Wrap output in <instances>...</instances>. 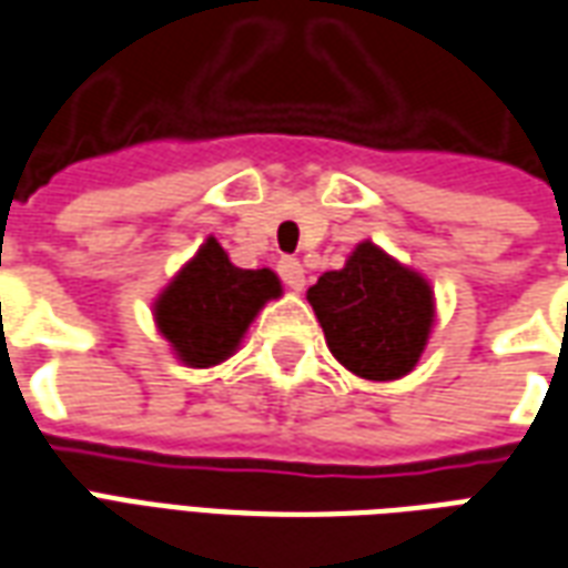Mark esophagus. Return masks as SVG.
Wrapping results in <instances>:
<instances>
[{"label": "esophagus", "instance_id": "esophagus-1", "mask_svg": "<svg viewBox=\"0 0 568 568\" xmlns=\"http://www.w3.org/2000/svg\"><path fill=\"white\" fill-rule=\"evenodd\" d=\"M280 276H283V283L288 285V288H295V292H301L304 288V264L297 258H283L280 261Z\"/></svg>", "mask_w": 568, "mask_h": 568}]
</instances>
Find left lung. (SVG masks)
<instances>
[{"instance_id":"8db88e82","label":"left lung","mask_w":568,"mask_h":568,"mask_svg":"<svg viewBox=\"0 0 568 568\" xmlns=\"http://www.w3.org/2000/svg\"><path fill=\"white\" fill-rule=\"evenodd\" d=\"M307 301L334 358L365 381H398L417 368L435 322L432 285L371 240L341 271L322 273Z\"/></svg>"}]
</instances>
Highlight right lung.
I'll return each instance as SVG.
<instances>
[{
  "instance_id": "add662e5",
  "label": "right lung",
  "mask_w": 568,
  "mask_h": 568,
  "mask_svg": "<svg viewBox=\"0 0 568 568\" xmlns=\"http://www.w3.org/2000/svg\"><path fill=\"white\" fill-rule=\"evenodd\" d=\"M280 295L276 273L234 267L219 240L210 236L154 301V322L179 362L212 368L234 356L258 310Z\"/></svg>"
}]
</instances>
